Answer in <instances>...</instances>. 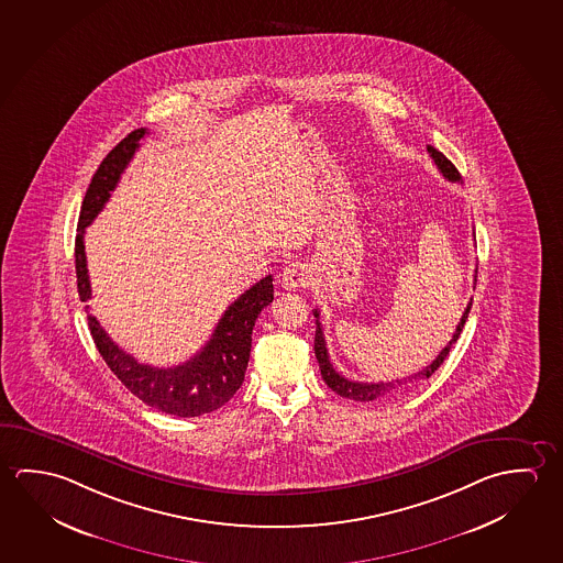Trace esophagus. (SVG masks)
Listing matches in <instances>:
<instances>
[{"mask_svg": "<svg viewBox=\"0 0 563 563\" xmlns=\"http://www.w3.org/2000/svg\"><path fill=\"white\" fill-rule=\"evenodd\" d=\"M308 280H310V271L298 261L290 263L280 275V285L285 286L286 290H295V288L306 286Z\"/></svg>", "mask_w": 563, "mask_h": 563, "instance_id": "1", "label": "esophagus"}]
</instances>
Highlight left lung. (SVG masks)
Returning <instances> with one entry per match:
<instances>
[{"instance_id": "1", "label": "left lung", "mask_w": 563, "mask_h": 563, "mask_svg": "<svg viewBox=\"0 0 563 563\" xmlns=\"http://www.w3.org/2000/svg\"><path fill=\"white\" fill-rule=\"evenodd\" d=\"M428 153L432 155L433 163L440 168L450 183H460L461 175L460 170L453 166L452 161H448V157L440 153L438 148H433L432 145H428ZM471 300L465 312L461 316L460 323L453 332L452 340L443 347L438 357L426 365L424 369L418 371L410 377L397 378V380H388V383H360V380H350V378L343 377L338 371L333 369L332 361L328 355V347H325V340H323L322 325H320V313L318 310H313V318H316V338H313V351H316V360L320 363V371H322V378L325 380V385L332 388L333 393H338L340 397L351 398V400H357V402H371V400H377V398L387 397L390 393H395L398 388L406 387V385H415L418 380H424V378L432 377L433 373L438 371V367L442 365L443 360L448 357V353L452 350L453 343L460 340L461 330L465 325V320L470 316Z\"/></svg>"}]
</instances>
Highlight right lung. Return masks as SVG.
Returning a JSON list of instances; mask_svg holds the SVG:
<instances>
[{
  "mask_svg": "<svg viewBox=\"0 0 563 563\" xmlns=\"http://www.w3.org/2000/svg\"><path fill=\"white\" fill-rule=\"evenodd\" d=\"M147 130L131 131L128 137L111 148L102 165L98 166L92 183L84 196L78 235H76V283L82 302L92 298L90 277L84 253V231L102 212L110 200V192L120 183L121 173L128 168L139 148V141ZM273 277L261 278L223 312L212 338L202 350L176 367H151L139 363L133 355L121 350L106 333L100 322L88 312V328L93 343L113 375L145 405L165 415L194 418L208 415L225 405L241 387L251 353V333L258 313L273 302ZM88 310V306H86Z\"/></svg>",
  "mask_w": 563,
  "mask_h": 563,
  "instance_id": "1",
  "label": "right lung"
}]
</instances>
